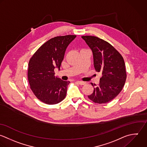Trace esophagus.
<instances>
[{
	"instance_id": "esophagus-1",
	"label": "esophagus",
	"mask_w": 147,
	"mask_h": 147,
	"mask_svg": "<svg viewBox=\"0 0 147 147\" xmlns=\"http://www.w3.org/2000/svg\"><path fill=\"white\" fill-rule=\"evenodd\" d=\"M77 82L78 84H80V85H85V83L84 82H82V81H77Z\"/></svg>"
}]
</instances>
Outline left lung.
Instances as JSON below:
<instances>
[{"label": "left lung", "instance_id": "obj_1", "mask_svg": "<svg viewBox=\"0 0 147 147\" xmlns=\"http://www.w3.org/2000/svg\"><path fill=\"white\" fill-rule=\"evenodd\" d=\"M81 37L93 52L95 70L102 75L98 85L91 83L94 91L88 98L95 103H107L114 99L124 86L127 73L124 59L107 41L94 36Z\"/></svg>", "mask_w": 147, "mask_h": 147}]
</instances>
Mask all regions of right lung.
Returning a JSON list of instances; mask_svg holds the SVG:
<instances>
[{
  "instance_id": "obj_1",
  "label": "right lung",
  "mask_w": 147,
  "mask_h": 147,
  "mask_svg": "<svg viewBox=\"0 0 147 147\" xmlns=\"http://www.w3.org/2000/svg\"><path fill=\"white\" fill-rule=\"evenodd\" d=\"M76 35H68L53 38L34 53L30 59L28 80L34 95L42 102L54 105L66 97L69 81L54 76V69L60 70L68 45Z\"/></svg>"
}]
</instances>
